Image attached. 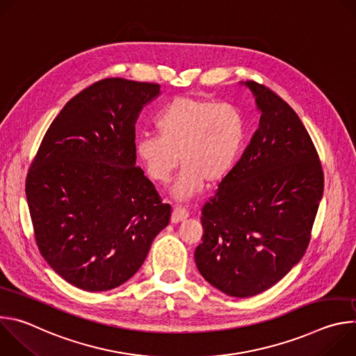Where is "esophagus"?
Segmentation results:
<instances>
[{
    "label": "esophagus",
    "mask_w": 356,
    "mask_h": 356,
    "mask_svg": "<svg viewBox=\"0 0 356 356\" xmlns=\"http://www.w3.org/2000/svg\"><path fill=\"white\" fill-rule=\"evenodd\" d=\"M188 217V211L183 207H175L173 211H172V218L170 221L173 224H177V222H181L183 220H186Z\"/></svg>",
    "instance_id": "34e87169"
}]
</instances>
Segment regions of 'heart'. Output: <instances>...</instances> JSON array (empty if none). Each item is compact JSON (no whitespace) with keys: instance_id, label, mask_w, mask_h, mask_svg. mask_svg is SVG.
I'll use <instances>...</instances> for the list:
<instances>
[{"instance_id":"1","label":"heart","mask_w":356,"mask_h":356,"mask_svg":"<svg viewBox=\"0 0 356 356\" xmlns=\"http://www.w3.org/2000/svg\"><path fill=\"white\" fill-rule=\"evenodd\" d=\"M157 135H142L136 155L152 180L169 181L179 162L183 168L173 195L186 200L204 183L222 181L236 165L246 139L241 111L217 101L198 97H176L159 113Z\"/></svg>"}]
</instances>
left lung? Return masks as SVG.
Listing matches in <instances>:
<instances>
[{
    "mask_svg": "<svg viewBox=\"0 0 356 356\" xmlns=\"http://www.w3.org/2000/svg\"><path fill=\"white\" fill-rule=\"evenodd\" d=\"M261 111L243 155L201 210L194 259L232 297L259 294L300 262L324 191L316 146L294 110L270 88L245 81Z\"/></svg>",
    "mask_w": 356,
    "mask_h": 356,
    "instance_id": "1",
    "label": "left lung"
}]
</instances>
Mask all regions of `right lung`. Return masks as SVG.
<instances>
[{
    "label": "right lung",
    "mask_w": 356,
    "mask_h": 356,
    "mask_svg": "<svg viewBox=\"0 0 356 356\" xmlns=\"http://www.w3.org/2000/svg\"><path fill=\"white\" fill-rule=\"evenodd\" d=\"M161 86L99 80L63 107L26 176L36 245L70 284L106 291L142 266L172 207L136 166L135 124Z\"/></svg>",
    "instance_id": "obj_1"
}]
</instances>
